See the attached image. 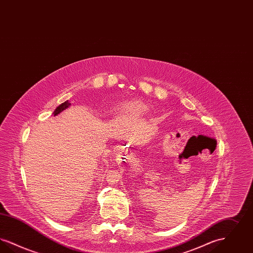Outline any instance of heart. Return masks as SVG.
<instances>
[{
    "mask_svg": "<svg viewBox=\"0 0 253 253\" xmlns=\"http://www.w3.org/2000/svg\"><path fill=\"white\" fill-rule=\"evenodd\" d=\"M123 110L128 113H132V114H142L147 110V106L143 104L142 102L135 101V102H131L124 106Z\"/></svg>",
    "mask_w": 253,
    "mask_h": 253,
    "instance_id": "b5f03b06",
    "label": "heart"
}]
</instances>
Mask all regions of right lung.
<instances>
[{
    "label": "right lung",
    "instance_id": "1",
    "mask_svg": "<svg viewBox=\"0 0 253 253\" xmlns=\"http://www.w3.org/2000/svg\"><path fill=\"white\" fill-rule=\"evenodd\" d=\"M71 105V103L68 101V100H66L65 102H63V103H61L60 106H58L56 110L54 111V116H57L58 114H60V112H62L64 109L67 108V107H69Z\"/></svg>",
    "mask_w": 253,
    "mask_h": 253
}]
</instances>
